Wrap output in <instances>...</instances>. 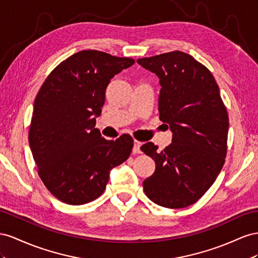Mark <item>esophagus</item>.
<instances>
[{"instance_id": "34e87169", "label": "esophagus", "mask_w": 258, "mask_h": 258, "mask_svg": "<svg viewBox=\"0 0 258 258\" xmlns=\"http://www.w3.org/2000/svg\"><path fill=\"white\" fill-rule=\"evenodd\" d=\"M141 147H142V143H141V142H138V141H134L133 152H134V153H142Z\"/></svg>"}]
</instances>
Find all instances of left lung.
<instances>
[{
	"mask_svg": "<svg viewBox=\"0 0 258 258\" xmlns=\"http://www.w3.org/2000/svg\"><path fill=\"white\" fill-rule=\"evenodd\" d=\"M137 62L159 78L160 120L173 133L163 151L152 143L142 146L156 162L144 191L161 207H189L207 192L225 163L229 120L219 87L208 68L179 50Z\"/></svg>",
	"mask_w": 258,
	"mask_h": 258,
	"instance_id": "obj_1",
	"label": "left lung"
}]
</instances>
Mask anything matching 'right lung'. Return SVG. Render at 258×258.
<instances>
[{
  "label": "right lung",
  "instance_id": "obj_1",
  "mask_svg": "<svg viewBox=\"0 0 258 258\" xmlns=\"http://www.w3.org/2000/svg\"><path fill=\"white\" fill-rule=\"evenodd\" d=\"M134 62L104 51H79L50 72L36 95L29 145L42 181L61 202L97 199L110 171L128 159L133 138L107 141L95 125L110 80Z\"/></svg>",
  "mask_w": 258,
  "mask_h": 258
}]
</instances>
